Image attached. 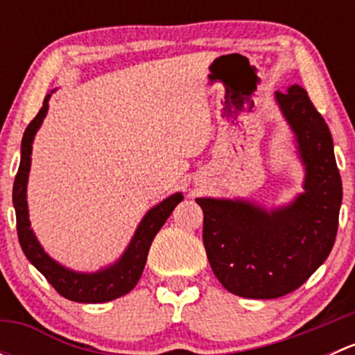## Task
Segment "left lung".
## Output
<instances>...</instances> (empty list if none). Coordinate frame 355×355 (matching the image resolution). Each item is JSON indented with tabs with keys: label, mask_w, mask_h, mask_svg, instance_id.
I'll use <instances>...</instances> for the list:
<instances>
[{
	"label": "left lung",
	"mask_w": 355,
	"mask_h": 355,
	"mask_svg": "<svg viewBox=\"0 0 355 355\" xmlns=\"http://www.w3.org/2000/svg\"><path fill=\"white\" fill-rule=\"evenodd\" d=\"M275 96L306 164L304 194L271 213L247 200L196 199L211 270L245 299H277L299 288L324 263L338 230L342 178L330 128L300 85Z\"/></svg>",
	"instance_id": "1"
}]
</instances>
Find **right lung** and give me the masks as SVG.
Wrapping results in <instances>:
<instances>
[{
	"mask_svg": "<svg viewBox=\"0 0 355 355\" xmlns=\"http://www.w3.org/2000/svg\"><path fill=\"white\" fill-rule=\"evenodd\" d=\"M49 94L44 98L42 108L35 114L34 120L27 125L22 137V156H20V166L13 182V206H15L17 214V234H19V242L22 247L27 259L44 275L46 280L53 285V288L68 300L73 302H108V300L118 299L130 292L137 285L142 271H144L146 259H148L149 247L155 241L156 234L163 227L164 221L171 214L178 202L184 199V196L178 194L170 196L153 207L144 220L139 225L130 245L127 247L120 261L106 270L98 271V273H75V271L67 270L60 266L56 261H53L48 254L42 250L41 244L35 239L34 232L31 230V221H28L27 211V178L28 170H31V153L32 141L48 113Z\"/></svg>",
	"mask_w": 355,
	"mask_h": 355,
	"instance_id": "add662e5",
	"label": "right lung"
}]
</instances>
